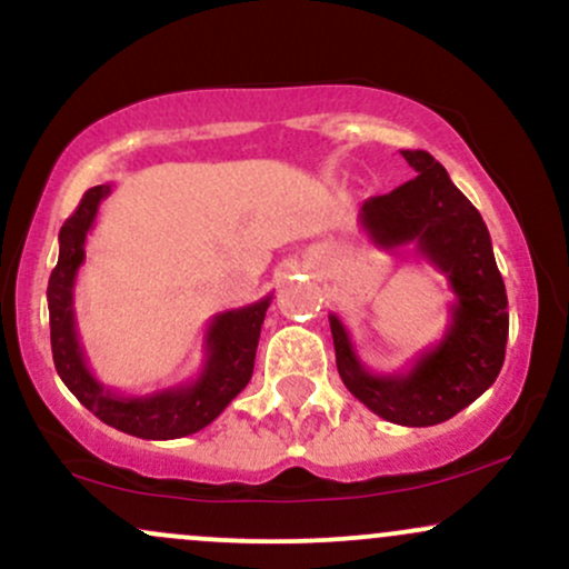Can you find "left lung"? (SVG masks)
Segmentation results:
<instances>
[{"label": "left lung", "instance_id": "1", "mask_svg": "<svg viewBox=\"0 0 569 569\" xmlns=\"http://www.w3.org/2000/svg\"><path fill=\"white\" fill-rule=\"evenodd\" d=\"M413 180L360 207V226L381 250L413 244L449 279V328L400 373H373L355 352L349 330L330 315L338 376L376 417L403 427L451 419L495 385L506 360L508 296L487 222L430 152L400 150Z\"/></svg>", "mask_w": 569, "mask_h": 569}]
</instances>
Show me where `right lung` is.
<instances>
[{
    "label": "right lung",
    "mask_w": 569,
    "mask_h": 569,
    "mask_svg": "<svg viewBox=\"0 0 569 569\" xmlns=\"http://www.w3.org/2000/svg\"><path fill=\"white\" fill-rule=\"evenodd\" d=\"M110 190L112 184H96L88 190L74 214L61 226L59 263L48 282L50 347L56 370L69 392L114 430L147 440L193 436L212 425L236 395L250 385L260 325L271 306V296L212 317L203 336L201 373L188 385L158 389L150 395H118L107 389L91 373L80 347L74 322V282L86 260L88 231L99 214V203L110 196Z\"/></svg>",
    "instance_id": "1"
}]
</instances>
